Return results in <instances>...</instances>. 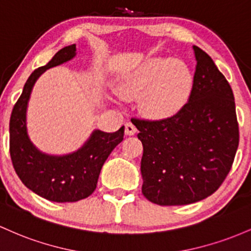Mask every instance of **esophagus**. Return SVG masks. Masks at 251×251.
<instances>
[{"label":"esophagus","mask_w":251,"mask_h":251,"mask_svg":"<svg viewBox=\"0 0 251 251\" xmlns=\"http://www.w3.org/2000/svg\"><path fill=\"white\" fill-rule=\"evenodd\" d=\"M125 131H126V135H135L136 134L137 129H136V126L133 125V123L128 122V123H126V126H125Z\"/></svg>","instance_id":"obj_1"}]
</instances>
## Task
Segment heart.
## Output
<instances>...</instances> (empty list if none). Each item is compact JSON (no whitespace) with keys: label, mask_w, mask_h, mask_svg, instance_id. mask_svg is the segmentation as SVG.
Returning a JSON list of instances; mask_svg holds the SVG:
<instances>
[{"label":"heart","mask_w":251,"mask_h":251,"mask_svg":"<svg viewBox=\"0 0 251 251\" xmlns=\"http://www.w3.org/2000/svg\"><path fill=\"white\" fill-rule=\"evenodd\" d=\"M192 75L173 58H153L123 77L118 92L125 100L143 97L141 109L151 118L170 117L186 103Z\"/></svg>","instance_id":"1"}]
</instances>
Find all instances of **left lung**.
Listing matches in <instances>:
<instances>
[{"instance_id": "1", "label": "left lung", "mask_w": 251, "mask_h": 251, "mask_svg": "<svg viewBox=\"0 0 251 251\" xmlns=\"http://www.w3.org/2000/svg\"><path fill=\"white\" fill-rule=\"evenodd\" d=\"M196 72L188 102L172 117L135 120L143 146L142 193L163 206L202 201L218 190L238 148L230 84L207 53L193 46Z\"/></svg>"}]
</instances>
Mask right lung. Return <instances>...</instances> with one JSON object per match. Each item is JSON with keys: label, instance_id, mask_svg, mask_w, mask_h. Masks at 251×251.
<instances>
[{"label": "right lung", "instance_id": "right-lung-1", "mask_svg": "<svg viewBox=\"0 0 251 251\" xmlns=\"http://www.w3.org/2000/svg\"><path fill=\"white\" fill-rule=\"evenodd\" d=\"M75 57L73 44L58 50L49 64L36 69L25 84L9 122L10 157L16 174L30 191L55 202L78 201L94 193L104 162L125 135V126L115 133L96 129L78 151L65 155L42 153L30 141L27 131V106L35 81L46 70Z\"/></svg>", "mask_w": 251, "mask_h": 251}]
</instances>
